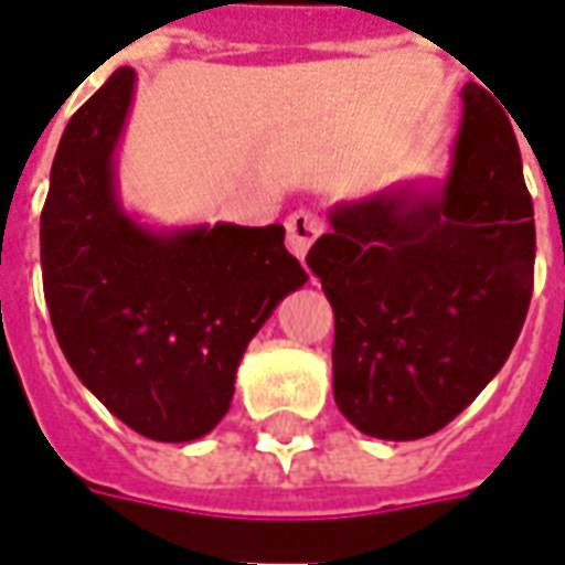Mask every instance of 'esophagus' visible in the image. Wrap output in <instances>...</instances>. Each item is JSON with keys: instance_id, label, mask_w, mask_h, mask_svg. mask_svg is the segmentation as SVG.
<instances>
[{"instance_id": "1", "label": "esophagus", "mask_w": 565, "mask_h": 565, "mask_svg": "<svg viewBox=\"0 0 565 565\" xmlns=\"http://www.w3.org/2000/svg\"><path fill=\"white\" fill-rule=\"evenodd\" d=\"M284 226H287V247H290V254L299 259L306 257L308 247L315 245V238L323 233V223H320V217L315 211H294V214L284 221Z\"/></svg>"}]
</instances>
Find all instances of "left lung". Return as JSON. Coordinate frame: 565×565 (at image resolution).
Returning a JSON list of instances; mask_svg holds the SVG:
<instances>
[{"label": "left lung", "instance_id": "left-lung-1", "mask_svg": "<svg viewBox=\"0 0 565 565\" xmlns=\"http://www.w3.org/2000/svg\"><path fill=\"white\" fill-rule=\"evenodd\" d=\"M330 226L308 266L335 315V405L366 436H433L509 360L533 296V199L505 111L466 84L448 181L335 205Z\"/></svg>", "mask_w": 565, "mask_h": 565}]
</instances>
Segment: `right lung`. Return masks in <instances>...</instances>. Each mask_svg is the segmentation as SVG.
Wrapping results in <instances>:
<instances>
[{
  "mask_svg": "<svg viewBox=\"0 0 565 565\" xmlns=\"http://www.w3.org/2000/svg\"><path fill=\"white\" fill-rule=\"evenodd\" d=\"M136 72L117 68L68 120L42 211V281L81 384L153 441H193L230 412L247 342L308 281L284 226L153 233L120 209L115 148Z\"/></svg>",
  "mask_w": 565,
  "mask_h": 565,
  "instance_id": "right-lung-1",
  "label": "right lung"
}]
</instances>
